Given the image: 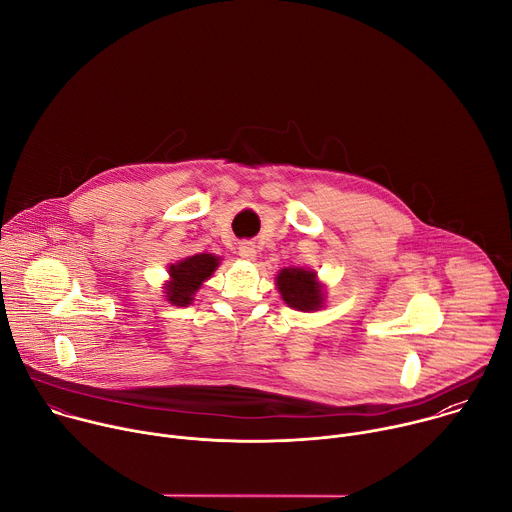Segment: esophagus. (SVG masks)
Wrapping results in <instances>:
<instances>
[{
    "label": "esophagus",
    "instance_id": "obj_1",
    "mask_svg": "<svg viewBox=\"0 0 512 512\" xmlns=\"http://www.w3.org/2000/svg\"><path fill=\"white\" fill-rule=\"evenodd\" d=\"M239 255H241L243 259H247V261H253V259L257 257L255 245H253L251 241H243V243L239 245Z\"/></svg>",
    "mask_w": 512,
    "mask_h": 512
}]
</instances>
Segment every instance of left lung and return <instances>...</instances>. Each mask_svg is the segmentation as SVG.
<instances>
[{
  "instance_id": "obj_1",
  "label": "left lung",
  "mask_w": 512,
  "mask_h": 512,
  "mask_svg": "<svg viewBox=\"0 0 512 512\" xmlns=\"http://www.w3.org/2000/svg\"><path fill=\"white\" fill-rule=\"evenodd\" d=\"M277 287L281 298L287 302L289 308H296L300 312H310L322 308L324 296L322 285L316 281V271L306 269H283L277 275Z\"/></svg>"
}]
</instances>
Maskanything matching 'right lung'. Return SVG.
I'll list each match as a JSON object with an SVG mask.
<instances>
[{"instance_id":"add662e5","label":"right lung","mask_w":512,"mask_h":512,"mask_svg":"<svg viewBox=\"0 0 512 512\" xmlns=\"http://www.w3.org/2000/svg\"><path fill=\"white\" fill-rule=\"evenodd\" d=\"M218 267V257L200 253L182 259L176 265H170L172 281L166 283V298L174 306H188L192 302V296L198 291L204 279L212 275V271Z\"/></svg>"}]
</instances>
